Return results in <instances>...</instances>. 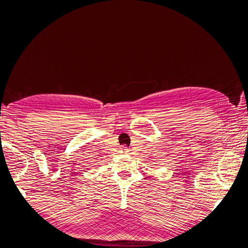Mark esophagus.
I'll list each match as a JSON object with an SVG mask.
<instances>
[{"instance_id":"34e87169","label":"esophagus","mask_w":248,"mask_h":248,"mask_svg":"<svg viewBox=\"0 0 248 248\" xmlns=\"http://www.w3.org/2000/svg\"><path fill=\"white\" fill-rule=\"evenodd\" d=\"M129 151H130V150H129L128 148H126V147H123V148L121 149V152H122V153H129Z\"/></svg>"}]
</instances>
